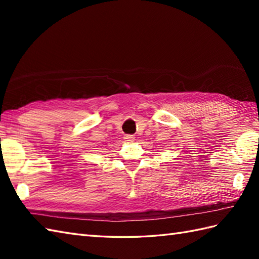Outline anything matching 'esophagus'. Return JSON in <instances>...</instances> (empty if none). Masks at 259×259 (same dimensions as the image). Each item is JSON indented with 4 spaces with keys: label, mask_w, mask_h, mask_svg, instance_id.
Segmentation results:
<instances>
[{
    "label": "esophagus",
    "mask_w": 259,
    "mask_h": 259,
    "mask_svg": "<svg viewBox=\"0 0 259 259\" xmlns=\"http://www.w3.org/2000/svg\"><path fill=\"white\" fill-rule=\"evenodd\" d=\"M124 139H125V141H128V142H133V141H135V137L131 136V135H126L124 137Z\"/></svg>",
    "instance_id": "1"
}]
</instances>
